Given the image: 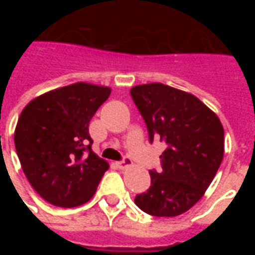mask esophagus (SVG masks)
Wrapping results in <instances>:
<instances>
[{
	"label": "esophagus",
	"instance_id": "obj_1",
	"mask_svg": "<svg viewBox=\"0 0 255 255\" xmlns=\"http://www.w3.org/2000/svg\"><path fill=\"white\" fill-rule=\"evenodd\" d=\"M131 165H132V161H131V158H128V157H124L122 161L117 162V166H119L120 169H124V168H128V166Z\"/></svg>",
	"mask_w": 255,
	"mask_h": 255
}]
</instances>
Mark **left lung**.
Wrapping results in <instances>:
<instances>
[{"instance_id":"obj_1","label":"left lung","mask_w":255,"mask_h":255,"mask_svg":"<svg viewBox=\"0 0 255 255\" xmlns=\"http://www.w3.org/2000/svg\"><path fill=\"white\" fill-rule=\"evenodd\" d=\"M150 142L160 138L166 149L161 169L150 171L151 186L135 197L144 213L175 217L203 197L224 155V128L213 111L195 95L162 83L131 89Z\"/></svg>"}]
</instances>
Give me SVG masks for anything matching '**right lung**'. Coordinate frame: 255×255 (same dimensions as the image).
Returning <instances> with one entry per match:
<instances>
[{"label":"right lung","mask_w":255,"mask_h":255,"mask_svg":"<svg viewBox=\"0 0 255 255\" xmlns=\"http://www.w3.org/2000/svg\"><path fill=\"white\" fill-rule=\"evenodd\" d=\"M111 89L79 83L47 91L27 104L14 129L25 177L45 201L75 208L89 202L109 164L91 150L89 124Z\"/></svg>","instance_id":"obj_1"}]
</instances>
